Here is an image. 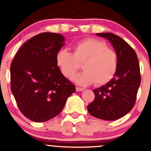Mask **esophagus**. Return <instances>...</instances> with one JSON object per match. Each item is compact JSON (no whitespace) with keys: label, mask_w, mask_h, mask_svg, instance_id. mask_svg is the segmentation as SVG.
I'll return each instance as SVG.
<instances>
[{"label":"esophagus","mask_w":151,"mask_h":151,"mask_svg":"<svg viewBox=\"0 0 151 151\" xmlns=\"http://www.w3.org/2000/svg\"><path fill=\"white\" fill-rule=\"evenodd\" d=\"M84 90V88H79V87H76V91H82Z\"/></svg>","instance_id":"34e87169"}]
</instances>
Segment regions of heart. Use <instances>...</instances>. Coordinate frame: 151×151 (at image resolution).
I'll return each mask as SVG.
<instances>
[{
  "label": "heart",
  "mask_w": 151,
  "mask_h": 151,
  "mask_svg": "<svg viewBox=\"0 0 151 151\" xmlns=\"http://www.w3.org/2000/svg\"><path fill=\"white\" fill-rule=\"evenodd\" d=\"M56 63L64 76L72 78L82 63L84 71L74 78L80 85L95 82L97 86L110 82L118 69V54L108 48L106 42L97 38H85L73 47V53L61 49L56 54Z\"/></svg>",
  "instance_id": "1"
}]
</instances>
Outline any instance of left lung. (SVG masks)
I'll return each mask as SVG.
<instances>
[{"mask_svg":"<svg viewBox=\"0 0 151 151\" xmlns=\"http://www.w3.org/2000/svg\"><path fill=\"white\" fill-rule=\"evenodd\" d=\"M107 38L118 54V69L110 82L94 89L89 113L104 120H116L126 115L135 104L141 84L138 59L134 49L119 36L113 33H97Z\"/></svg>","mask_w":151,"mask_h":151,"instance_id":"obj_1","label":"left lung"}]
</instances>
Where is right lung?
I'll return each mask as SVG.
<instances>
[{
    "label": "right lung",
    "instance_id": "add662e5",
    "mask_svg": "<svg viewBox=\"0 0 151 151\" xmlns=\"http://www.w3.org/2000/svg\"><path fill=\"white\" fill-rule=\"evenodd\" d=\"M64 37L44 32L22 45L10 66V88L21 113L30 120L46 122L63 109L76 87L63 76L56 54Z\"/></svg>",
    "mask_w": 151,
    "mask_h": 151
}]
</instances>
